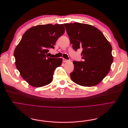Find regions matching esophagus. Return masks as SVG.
<instances>
[{"label": "esophagus", "instance_id": "esophagus-1", "mask_svg": "<svg viewBox=\"0 0 128 128\" xmlns=\"http://www.w3.org/2000/svg\"><path fill=\"white\" fill-rule=\"evenodd\" d=\"M69 62V60H66V59H64V58H63V62Z\"/></svg>", "mask_w": 128, "mask_h": 128}]
</instances>
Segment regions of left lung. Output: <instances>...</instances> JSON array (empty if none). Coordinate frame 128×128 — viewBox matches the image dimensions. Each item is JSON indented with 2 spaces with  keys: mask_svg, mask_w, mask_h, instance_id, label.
I'll return each instance as SVG.
<instances>
[{
  "mask_svg": "<svg viewBox=\"0 0 128 128\" xmlns=\"http://www.w3.org/2000/svg\"><path fill=\"white\" fill-rule=\"evenodd\" d=\"M72 47L82 50L83 62L74 61V70L70 77L74 83L83 86L99 84L108 74L113 62L112 47L98 28L90 24L65 23Z\"/></svg>",
  "mask_w": 128,
  "mask_h": 128,
  "instance_id": "1",
  "label": "left lung"
}]
</instances>
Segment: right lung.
<instances>
[{"instance_id":"right-lung-1","label":"right lung","mask_w":128,"mask_h":128,"mask_svg":"<svg viewBox=\"0 0 128 128\" xmlns=\"http://www.w3.org/2000/svg\"><path fill=\"white\" fill-rule=\"evenodd\" d=\"M64 31L62 24H48L33 26L24 33L14 56L17 69L30 86L39 88L52 82L54 72L62 59L47 57V54Z\"/></svg>"}]
</instances>
